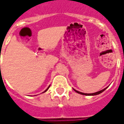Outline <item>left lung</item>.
I'll list each match as a JSON object with an SVG mask.
<instances>
[{"label":"left lung","instance_id":"left-lung-1","mask_svg":"<svg viewBox=\"0 0 124 124\" xmlns=\"http://www.w3.org/2000/svg\"><path fill=\"white\" fill-rule=\"evenodd\" d=\"M108 88V87H107ZM107 88H106L103 89V90H101L100 91H98V92H96L95 93H82V92H78L77 90H76L75 89H74V90L76 92H77V93H80V94H82V95H85V96H95V95H98V94H100V93H101V92H103L107 89Z\"/></svg>","mask_w":124,"mask_h":124}]
</instances>
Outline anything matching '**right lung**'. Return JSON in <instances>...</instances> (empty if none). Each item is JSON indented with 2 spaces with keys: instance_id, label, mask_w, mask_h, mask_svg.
Wrapping results in <instances>:
<instances>
[{
  "instance_id": "1",
  "label": "right lung",
  "mask_w": 124,
  "mask_h": 124,
  "mask_svg": "<svg viewBox=\"0 0 124 124\" xmlns=\"http://www.w3.org/2000/svg\"><path fill=\"white\" fill-rule=\"evenodd\" d=\"M50 86H49L48 87V88H47V89H46V90H45V91H44V92H42V93H44V92H46L47 91V90H48V88H50Z\"/></svg>"
}]
</instances>
